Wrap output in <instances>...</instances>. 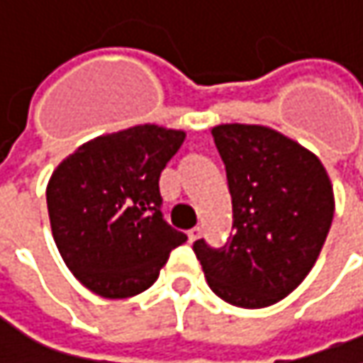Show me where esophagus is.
<instances>
[{
  "label": "esophagus",
  "instance_id": "34e87169",
  "mask_svg": "<svg viewBox=\"0 0 363 363\" xmlns=\"http://www.w3.org/2000/svg\"><path fill=\"white\" fill-rule=\"evenodd\" d=\"M200 235H202V227H194V229H190V231H188V238H190V242H196Z\"/></svg>",
  "mask_w": 363,
  "mask_h": 363
}]
</instances>
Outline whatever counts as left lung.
Listing matches in <instances>:
<instances>
[{
    "instance_id": "obj_1",
    "label": "left lung",
    "mask_w": 363,
    "mask_h": 363,
    "mask_svg": "<svg viewBox=\"0 0 363 363\" xmlns=\"http://www.w3.org/2000/svg\"><path fill=\"white\" fill-rule=\"evenodd\" d=\"M213 138L227 171L233 227L223 247L196 240L208 287L227 303L267 308L312 271L335 198L316 155L264 125L225 123Z\"/></svg>"
}]
</instances>
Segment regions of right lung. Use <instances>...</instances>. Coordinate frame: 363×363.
<instances>
[{
	"label": "right lung",
	"instance_id": "1",
	"mask_svg": "<svg viewBox=\"0 0 363 363\" xmlns=\"http://www.w3.org/2000/svg\"><path fill=\"white\" fill-rule=\"evenodd\" d=\"M186 134L136 125L82 144L53 171L47 211L57 250L92 294L132 298L148 289L188 235L163 219L161 171Z\"/></svg>",
	"mask_w": 363,
	"mask_h": 363
}]
</instances>
